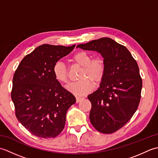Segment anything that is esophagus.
<instances>
[{"label":"esophagus","instance_id":"1","mask_svg":"<svg viewBox=\"0 0 158 158\" xmlns=\"http://www.w3.org/2000/svg\"><path fill=\"white\" fill-rule=\"evenodd\" d=\"M83 99V98H81V97H79V96H77L76 97V102L78 103L79 102H81V100Z\"/></svg>","mask_w":158,"mask_h":158}]
</instances>
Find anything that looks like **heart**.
Here are the masks:
<instances>
[{
    "instance_id": "obj_1",
    "label": "heart",
    "mask_w": 158,
    "mask_h": 158,
    "mask_svg": "<svg viewBox=\"0 0 158 158\" xmlns=\"http://www.w3.org/2000/svg\"><path fill=\"white\" fill-rule=\"evenodd\" d=\"M73 60L77 64L83 67L79 76V78L82 79L71 83L67 88L76 96L85 95L92 89V84L88 78L94 82H98L102 79L106 70L105 60L102 56L92 58V55L85 51L76 53L73 57ZM52 71L58 82L63 84L68 83V70L63 62H56L53 66Z\"/></svg>"
}]
</instances>
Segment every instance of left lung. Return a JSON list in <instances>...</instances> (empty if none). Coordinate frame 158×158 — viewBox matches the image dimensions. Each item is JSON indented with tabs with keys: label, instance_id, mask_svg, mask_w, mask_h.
Here are the masks:
<instances>
[{
	"label": "left lung",
	"instance_id": "1",
	"mask_svg": "<svg viewBox=\"0 0 158 158\" xmlns=\"http://www.w3.org/2000/svg\"><path fill=\"white\" fill-rule=\"evenodd\" d=\"M77 48L98 52L105 60L100 88L88 96L92 103L89 119L98 132H115L138 109L143 85L139 66L125 46L110 38L93 40Z\"/></svg>",
	"mask_w": 158,
	"mask_h": 158
}]
</instances>
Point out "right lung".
<instances>
[{"mask_svg": "<svg viewBox=\"0 0 158 158\" xmlns=\"http://www.w3.org/2000/svg\"><path fill=\"white\" fill-rule=\"evenodd\" d=\"M75 46L40 45L15 70L11 95L15 115L33 135L54 138L64 127L67 110L76 99L55 79L52 69Z\"/></svg>", "mask_w": 158, "mask_h": 158, "instance_id": "obj_1", "label": "right lung"}]
</instances>
